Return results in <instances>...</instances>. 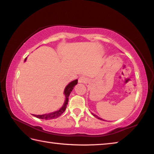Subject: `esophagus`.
<instances>
[{
    "instance_id": "obj_1",
    "label": "esophagus",
    "mask_w": 154,
    "mask_h": 154,
    "mask_svg": "<svg viewBox=\"0 0 154 154\" xmlns=\"http://www.w3.org/2000/svg\"><path fill=\"white\" fill-rule=\"evenodd\" d=\"M88 78L85 77L84 76H82L79 78V79H78V82L79 83H85L88 82Z\"/></svg>"
}]
</instances>
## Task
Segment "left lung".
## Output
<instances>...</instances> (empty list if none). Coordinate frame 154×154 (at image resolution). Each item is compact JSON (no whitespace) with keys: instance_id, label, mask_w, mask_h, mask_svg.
I'll list each match as a JSON object with an SVG mask.
<instances>
[{"instance_id":"1","label":"left lung","mask_w":154,"mask_h":154,"mask_svg":"<svg viewBox=\"0 0 154 154\" xmlns=\"http://www.w3.org/2000/svg\"><path fill=\"white\" fill-rule=\"evenodd\" d=\"M92 115H93V116H94V117H96V118H98V119H100V120H104V119H101L100 118H99V117H98L97 116H96V115H94V114H93V113H92Z\"/></svg>"}]
</instances>
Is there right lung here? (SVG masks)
Instances as JSON below:
<instances>
[{
    "mask_svg": "<svg viewBox=\"0 0 154 154\" xmlns=\"http://www.w3.org/2000/svg\"><path fill=\"white\" fill-rule=\"evenodd\" d=\"M77 83H78V80L75 79L74 81H72V82H71V83H69V84L66 85V88H65L64 94H65V97H66V98H65V101L63 106H62L59 110L52 112V113H47L44 115H33V116L36 117V118H39V119H55L60 116L61 115L64 113V111L66 110V106L68 105V102H69V97L70 94H71V92H72V90H73V88L75 85L77 84Z\"/></svg>",
    "mask_w": 154,
    "mask_h": 154,
    "instance_id": "1",
    "label": "right lung"
}]
</instances>
